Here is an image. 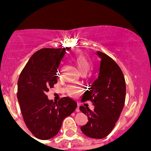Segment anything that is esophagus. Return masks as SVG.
Returning a JSON list of instances; mask_svg holds the SVG:
<instances>
[{"label": "esophagus", "instance_id": "esophagus-1", "mask_svg": "<svg viewBox=\"0 0 151 151\" xmlns=\"http://www.w3.org/2000/svg\"><path fill=\"white\" fill-rule=\"evenodd\" d=\"M80 106H79V105H77V108H76V112H80Z\"/></svg>", "mask_w": 151, "mask_h": 151}]
</instances>
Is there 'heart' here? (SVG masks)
<instances>
[{
  "label": "heart",
  "mask_w": 151,
  "mask_h": 151,
  "mask_svg": "<svg viewBox=\"0 0 151 151\" xmlns=\"http://www.w3.org/2000/svg\"><path fill=\"white\" fill-rule=\"evenodd\" d=\"M73 60L77 65V68L83 74H86L93 66V61L84 55H76L73 57ZM79 91L76 88H71L69 93L72 96L77 95Z\"/></svg>",
  "instance_id": "obj_1"
}]
</instances>
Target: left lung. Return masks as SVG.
<instances>
[{
    "mask_svg": "<svg viewBox=\"0 0 151 151\" xmlns=\"http://www.w3.org/2000/svg\"><path fill=\"white\" fill-rule=\"evenodd\" d=\"M101 58L98 78L89 85L82 101H91L93 110L80 106L88 122L81 126L85 135L94 139L106 137L112 131L122 112L126 99V81L120 66L109 56L97 52Z\"/></svg>",
    "mask_w": 151,
    "mask_h": 151,
    "instance_id": "left-lung-1",
    "label": "left lung"
}]
</instances>
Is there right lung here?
<instances>
[{"mask_svg":"<svg viewBox=\"0 0 151 151\" xmlns=\"http://www.w3.org/2000/svg\"><path fill=\"white\" fill-rule=\"evenodd\" d=\"M69 47L43 48L29 59L17 85V99L24 121L30 132L39 139H48L58 133L63 119L77 107L75 101L63 97L49 100L47 93L58 82L57 71Z\"/></svg>","mask_w":151,"mask_h":151,"instance_id":"obj_1","label":"right lung"}]
</instances>
